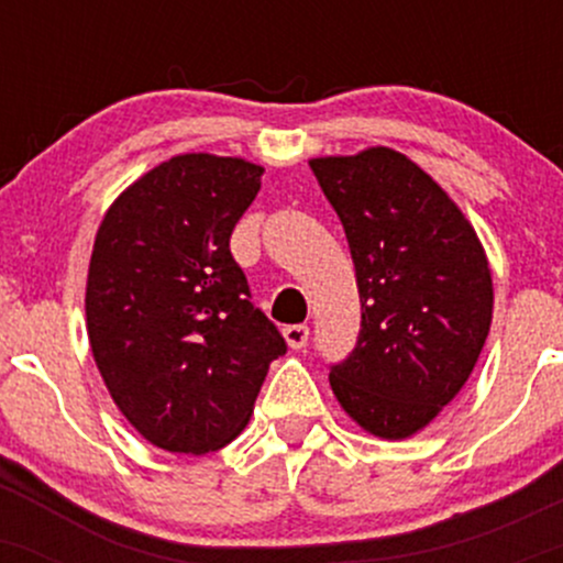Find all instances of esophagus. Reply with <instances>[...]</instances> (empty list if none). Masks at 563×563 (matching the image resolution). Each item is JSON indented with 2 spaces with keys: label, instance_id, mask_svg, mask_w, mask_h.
<instances>
[{
  "label": "esophagus",
  "instance_id": "1",
  "mask_svg": "<svg viewBox=\"0 0 563 563\" xmlns=\"http://www.w3.org/2000/svg\"><path fill=\"white\" fill-rule=\"evenodd\" d=\"M283 335H286L290 349H303L309 341V328L307 325H288L286 331H283Z\"/></svg>",
  "mask_w": 563,
  "mask_h": 563
}]
</instances>
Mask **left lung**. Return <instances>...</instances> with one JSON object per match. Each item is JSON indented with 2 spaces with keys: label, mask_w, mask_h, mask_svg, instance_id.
Masks as SVG:
<instances>
[{
  "label": "left lung",
  "mask_w": 563,
  "mask_h": 563,
  "mask_svg": "<svg viewBox=\"0 0 563 563\" xmlns=\"http://www.w3.org/2000/svg\"><path fill=\"white\" fill-rule=\"evenodd\" d=\"M344 224L357 344L331 365V389L365 431L405 439L463 389L493 322V275L448 192L391 147L309 161Z\"/></svg>",
  "instance_id": "left-lung-1"
}]
</instances>
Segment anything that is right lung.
<instances>
[{
    "label": "right lung",
    "instance_id": "add662e5",
    "mask_svg": "<svg viewBox=\"0 0 563 563\" xmlns=\"http://www.w3.org/2000/svg\"><path fill=\"white\" fill-rule=\"evenodd\" d=\"M262 174L243 158L174 156L129 185L97 230L89 346L113 402L161 450L230 444L288 349L230 254Z\"/></svg>",
    "mask_w": 563,
    "mask_h": 563
}]
</instances>
